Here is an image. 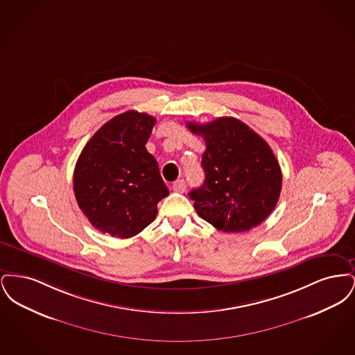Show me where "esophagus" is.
<instances>
[{
    "label": "esophagus",
    "instance_id": "esophagus-1",
    "mask_svg": "<svg viewBox=\"0 0 355 355\" xmlns=\"http://www.w3.org/2000/svg\"><path fill=\"white\" fill-rule=\"evenodd\" d=\"M171 189L174 190V191H177V193H184L186 190V184L184 180H178V181H175L173 186H171Z\"/></svg>",
    "mask_w": 355,
    "mask_h": 355
}]
</instances>
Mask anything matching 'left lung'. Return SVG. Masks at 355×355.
<instances>
[{
  "label": "left lung",
  "instance_id": "1",
  "mask_svg": "<svg viewBox=\"0 0 355 355\" xmlns=\"http://www.w3.org/2000/svg\"><path fill=\"white\" fill-rule=\"evenodd\" d=\"M187 129L202 135L206 144L203 185L189 193L197 214L225 233L262 223L282 187L281 168L268 142L234 117L187 122Z\"/></svg>",
  "mask_w": 355,
  "mask_h": 355
}]
</instances>
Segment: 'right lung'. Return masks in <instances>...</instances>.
<instances>
[{"mask_svg":"<svg viewBox=\"0 0 355 355\" xmlns=\"http://www.w3.org/2000/svg\"><path fill=\"white\" fill-rule=\"evenodd\" d=\"M155 119L129 110L107 121L85 145L73 187L80 209L101 233L130 238L157 216L169 194L146 142Z\"/></svg>","mask_w":355,"mask_h":355,"instance_id":"add662e5","label":"right lung"}]
</instances>
